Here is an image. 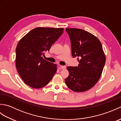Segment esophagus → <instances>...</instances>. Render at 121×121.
I'll use <instances>...</instances> for the list:
<instances>
[{"label": "esophagus", "instance_id": "34e87169", "mask_svg": "<svg viewBox=\"0 0 121 121\" xmlns=\"http://www.w3.org/2000/svg\"><path fill=\"white\" fill-rule=\"evenodd\" d=\"M60 68L62 69V70H65V69H66V66L65 65H61Z\"/></svg>", "mask_w": 121, "mask_h": 121}]
</instances>
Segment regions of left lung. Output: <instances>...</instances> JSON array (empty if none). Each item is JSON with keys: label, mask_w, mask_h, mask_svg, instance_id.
I'll return each mask as SVG.
<instances>
[{"label": "left lung", "mask_w": 121, "mask_h": 121, "mask_svg": "<svg viewBox=\"0 0 121 121\" xmlns=\"http://www.w3.org/2000/svg\"><path fill=\"white\" fill-rule=\"evenodd\" d=\"M65 30L70 38L73 57H79L78 66L67 67L69 75L65 79V83L74 91H85L99 81L106 56L101 42L91 33L76 28Z\"/></svg>", "instance_id": "1"}]
</instances>
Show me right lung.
I'll use <instances>...</instances> for the list:
<instances>
[{"label": "right lung", "mask_w": 121, "mask_h": 121, "mask_svg": "<svg viewBox=\"0 0 121 121\" xmlns=\"http://www.w3.org/2000/svg\"><path fill=\"white\" fill-rule=\"evenodd\" d=\"M63 28L38 27L23 37L16 48L15 66L24 83L34 88L49 83L57 70V65L42 56L63 34Z\"/></svg>", "instance_id": "add662e5"}]
</instances>
